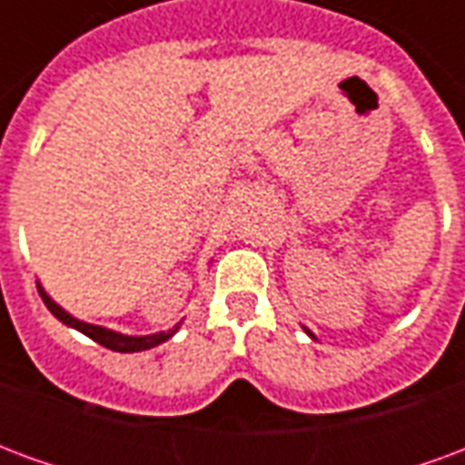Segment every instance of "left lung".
I'll list each match as a JSON object with an SVG mask.
<instances>
[{
	"label": "left lung",
	"mask_w": 465,
	"mask_h": 465,
	"mask_svg": "<svg viewBox=\"0 0 465 465\" xmlns=\"http://www.w3.org/2000/svg\"><path fill=\"white\" fill-rule=\"evenodd\" d=\"M303 331L309 333V336H312V339H316V336H313V333H312V331H309V329H306V326H303Z\"/></svg>",
	"instance_id": "left-lung-1"
}]
</instances>
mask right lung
I'll use <instances>...</instances> for the list:
<instances>
[{
  "instance_id": "add662e5",
  "label": "right lung",
  "mask_w": 465,
  "mask_h": 465,
  "mask_svg": "<svg viewBox=\"0 0 465 465\" xmlns=\"http://www.w3.org/2000/svg\"><path fill=\"white\" fill-rule=\"evenodd\" d=\"M39 293H42V299H45L46 309L54 313L59 322L69 326V329H76V331H82L84 336H89L92 341L102 343L104 349H112V351H119V353H136V351H146V349H153V346H159V343L169 341L173 333L182 329V322L172 326V329H166V331H156V333H146V336H129V333H119V331H112V329H104V326H94V323H86V322H79L74 319L72 313L64 312L59 303L49 296V293L42 289V283H39Z\"/></svg>"
}]
</instances>
